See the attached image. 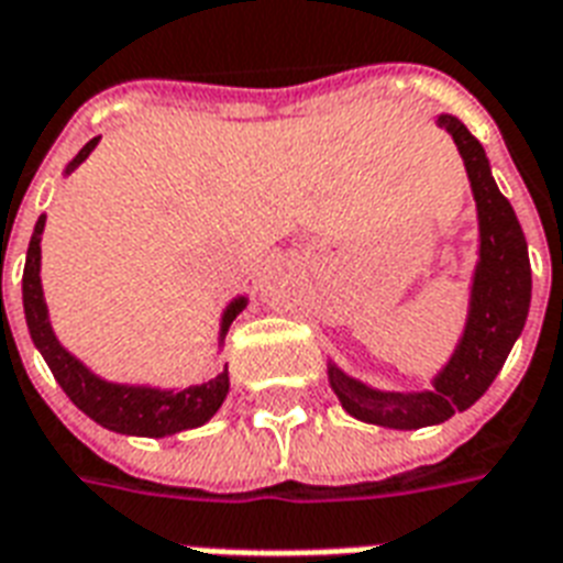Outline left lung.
<instances>
[{
    "label": "left lung",
    "mask_w": 563,
    "mask_h": 563,
    "mask_svg": "<svg viewBox=\"0 0 563 563\" xmlns=\"http://www.w3.org/2000/svg\"><path fill=\"white\" fill-rule=\"evenodd\" d=\"M438 125L446 129L459 146L478 211V264L461 343L446 367L434 376V387L417 394L376 390L329 364V385L346 413L385 429H422L467 411L494 385L529 317L531 267L520 220L511 202L499 194L485 150L467 132V125L449 114H440Z\"/></svg>",
    "instance_id": "8db88e82"
}]
</instances>
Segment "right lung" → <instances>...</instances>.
Here are the masks:
<instances>
[{"mask_svg":"<svg viewBox=\"0 0 563 563\" xmlns=\"http://www.w3.org/2000/svg\"><path fill=\"white\" fill-rule=\"evenodd\" d=\"M99 137L81 146L76 158L69 161L64 173L81 164V161L96 150ZM46 225V217L41 213V220L34 225L32 241H29V252H25V269H23V308L25 322H29V334H32L34 346L41 350L43 361L49 364L52 376L64 387V394L73 399L78 411H85L90 420L99 426L120 434H137V438H167L176 431L196 429L220 411L222 399L229 394V369H222L220 376L205 382V385L185 387V390H158V387L143 385H114L104 382L96 373L81 364L76 355H69L55 338V331L49 325V311L43 302L41 287V234ZM246 308V296H238L225 311H222L220 341L225 338V331L232 325V320Z\"/></svg>","mask_w":563,"mask_h":563,"instance_id":"1","label":"right lung"}]
</instances>
